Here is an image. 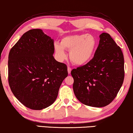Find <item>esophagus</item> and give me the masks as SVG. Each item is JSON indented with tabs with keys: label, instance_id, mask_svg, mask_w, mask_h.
<instances>
[{
	"label": "esophagus",
	"instance_id": "obj_1",
	"mask_svg": "<svg viewBox=\"0 0 133 133\" xmlns=\"http://www.w3.org/2000/svg\"><path fill=\"white\" fill-rule=\"evenodd\" d=\"M71 70H72V69L70 68V67H68V71L69 74H70V72H71Z\"/></svg>",
	"mask_w": 133,
	"mask_h": 133
}]
</instances>
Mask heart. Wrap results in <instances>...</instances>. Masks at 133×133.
Masks as SVG:
<instances>
[{
    "label": "heart",
    "instance_id": "obj_1",
    "mask_svg": "<svg viewBox=\"0 0 133 133\" xmlns=\"http://www.w3.org/2000/svg\"><path fill=\"white\" fill-rule=\"evenodd\" d=\"M97 46L96 38L91 34H77L65 37L61 45H55V53L60 59L65 58L64 50L70 51L69 58L77 65L86 64L93 58Z\"/></svg>",
    "mask_w": 133,
    "mask_h": 133
}]
</instances>
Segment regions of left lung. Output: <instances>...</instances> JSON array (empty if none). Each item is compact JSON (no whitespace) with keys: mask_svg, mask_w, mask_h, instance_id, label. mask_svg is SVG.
I'll use <instances>...</instances> for the list:
<instances>
[{"mask_svg":"<svg viewBox=\"0 0 133 133\" xmlns=\"http://www.w3.org/2000/svg\"><path fill=\"white\" fill-rule=\"evenodd\" d=\"M93 58L74 69L73 90L79 101L91 107L109 105L117 96L125 77L123 55L110 35L103 32Z\"/></svg>","mask_w":133,"mask_h":133,"instance_id":"1","label":"left lung"}]
</instances>
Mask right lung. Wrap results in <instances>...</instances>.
Masks as SVG:
<instances>
[{
	"mask_svg": "<svg viewBox=\"0 0 133 133\" xmlns=\"http://www.w3.org/2000/svg\"><path fill=\"white\" fill-rule=\"evenodd\" d=\"M54 40L42 29L24 33L8 55V83L13 95L28 108L42 110L56 99L68 68L55 60Z\"/></svg>",
	"mask_w": 133,
	"mask_h": 133,
	"instance_id": "1",
	"label": "right lung"
}]
</instances>
